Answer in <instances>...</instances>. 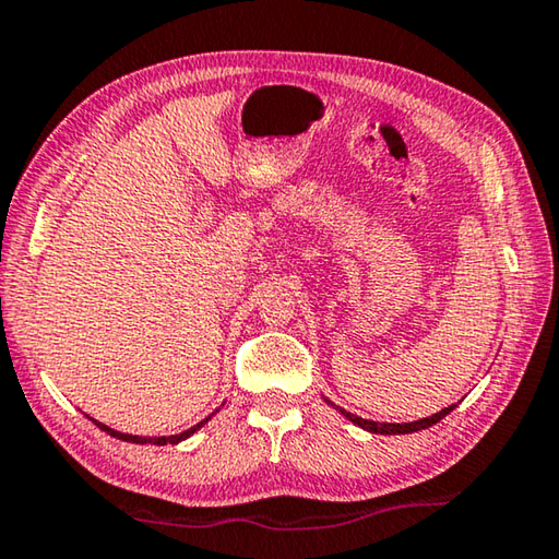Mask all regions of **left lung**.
<instances>
[{"label": "left lung", "mask_w": 559, "mask_h": 559, "mask_svg": "<svg viewBox=\"0 0 559 559\" xmlns=\"http://www.w3.org/2000/svg\"><path fill=\"white\" fill-rule=\"evenodd\" d=\"M328 402V400H325ZM328 404H333V402H328ZM335 406V404H333ZM453 406L456 404H451V406H447V409H441V412H437V414H431V416H427V419H419V421H409V424H386V421H370V419H362V416H357V414H349V412H345V409H340V406H335V409H340V414L345 416V419H349L353 424H357L359 429H365V431H370V433H412V431H421V429H429V427H433V424L437 421H441L443 416L447 414H451L453 412Z\"/></svg>", "instance_id": "8db88e82"}]
</instances>
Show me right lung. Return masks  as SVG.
Returning <instances> with one entry per match:
<instances>
[{"mask_svg":"<svg viewBox=\"0 0 559 559\" xmlns=\"http://www.w3.org/2000/svg\"><path fill=\"white\" fill-rule=\"evenodd\" d=\"M210 419H212V416H206V419H202L200 424H194L192 429H187V431H182V433H175V437H132V433H120V431L110 429V427H106V424H100V421H96V419H93V421H96V427H98L100 431H106V433H110V437H116V439L130 441V443H155V447H167V443H179V441L189 439L194 431H200Z\"/></svg>","mask_w":559,"mask_h":559,"instance_id":"1","label":"right lung"}]
</instances>
